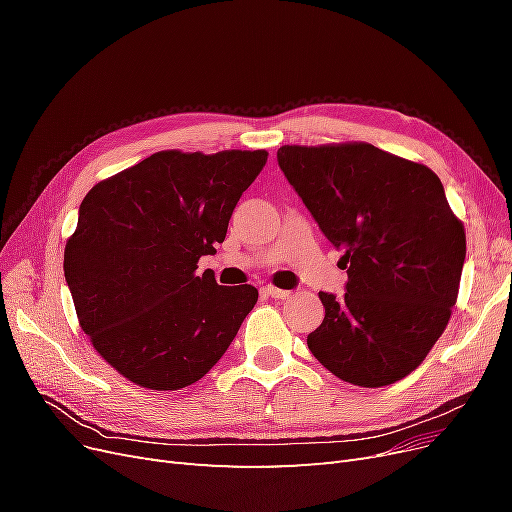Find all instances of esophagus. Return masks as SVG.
<instances>
[{"label":"esophagus","mask_w":512,"mask_h":512,"mask_svg":"<svg viewBox=\"0 0 512 512\" xmlns=\"http://www.w3.org/2000/svg\"><path fill=\"white\" fill-rule=\"evenodd\" d=\"M262 292L267 294L271 299H288L290 297V290H282V288H275V286H265Z\"/></svg>","instance_id":"esophagus-1"}]
</instances>
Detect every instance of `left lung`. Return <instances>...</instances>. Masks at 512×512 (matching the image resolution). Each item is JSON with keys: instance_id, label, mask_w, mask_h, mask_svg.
<instances>
[{"instance_id": "left-lung-1", "label": "left lung", "mask_w": 512, "mask_h": 512, "mask_svg": "<svg viewBox=\"0 0 512 512\" xmlns=\"http://www.w3.org/2000/svg\"><path fill=\"white\" fill-rule=\"evenodd\" d=\"M277 162L348 269L344 297L320 292L307 335L339 380L378 389L425 361L457 303L466 230L421 162L369 143L284 145Z\"/></svg>"}]
</instances>
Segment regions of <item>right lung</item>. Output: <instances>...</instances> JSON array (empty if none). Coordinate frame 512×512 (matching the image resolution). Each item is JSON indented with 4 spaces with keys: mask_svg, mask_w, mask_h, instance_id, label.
<instances>
[{
    "mask_svg": "<svg viewBox=\"0 0 512 512\" xmlns=\"http://www.w3.org/2000/svg\"><path fill=\"white\" fill-rule=\"evenodd\" d=\"M265 149L158 151L87 192L64 252L81 329L102 359L149 391H179L222 359L258 301L250 284L198 275Z\"/></svg>",
    "mask_w": 512,
    "mask_h": 512,
    "instance_id": "add662e5",
    "label": "right lung"
}]
</instances>
